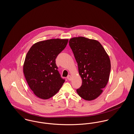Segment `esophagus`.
I'll return each instance as SVG.
<instances>
[{"label": "esophagus", "mask_w": 134, "mask_h": 134, "mask_svg": "<svg viewBox=\"0 0 134 134\" xmlns=\"http://www.w3.org/2000/svg\"><path fill=\"white\" fill-rule=\"evenodd\" d=\"M67 78V79H68L69 80H71V79H72V77H71V75H68Z\"/></svg>", "instance_id": "esophagus-1"}]
</instances>
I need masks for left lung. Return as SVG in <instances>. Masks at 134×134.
Wrapping results in <instances>:
<instances>
[{"mask_svg": "<svg viewBox=\"0 0 134 134\" xmlns=\"http://www.w3.org/2000/svg\"><path fill=\"white\" fill-rule=\"evenodd\" d=\"M69 43L82 80L77 92L84 99L92 100L101 94L108 82L111 68L109 56L95 40L75 37L70 39Z\"/></svg>", "mask_w": 134, "mask_h": 134, "instance_id": "8db88e82", "label": "left lung"}]
</instances>
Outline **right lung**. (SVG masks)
Here are the masks:
<instances>
[{"mask_svg":"<svg viewBox=\"0 0 134 134\" xmlns=\"http://www.w3.org/2000/svg\"><path fill=\"white\" fill-rule=\"evenodd\" d=\"M68 39H50L34 44L26 55L23 71L34 93L47 99L56 94L65 82L56 64L58 55L68 43Z\"/></svg>","mask_w":134,"mask_h":134,"instance_id":"obj_1","label":"right lung"}]
</instances>
